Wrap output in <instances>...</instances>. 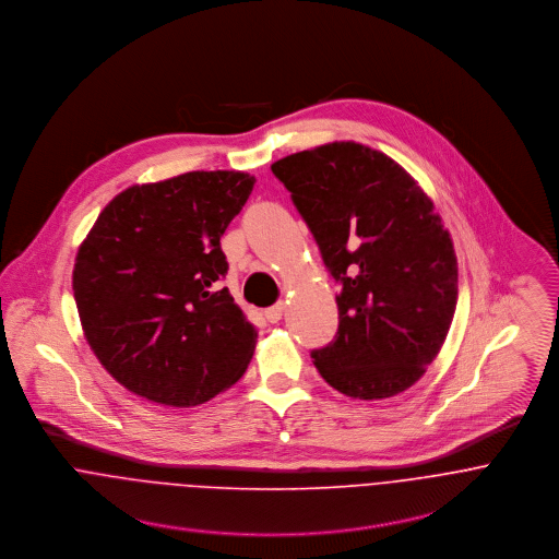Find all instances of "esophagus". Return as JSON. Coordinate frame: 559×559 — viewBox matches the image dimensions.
<instances>
[{
    "label": "esophagus",
    "instance_id": "obj_1",
    "mask_svg": "<svg viewBox=\"0 0 559 559\" xmlns=\"http://www.w3.org/2000/svg\"><path fill=\"white\" fill-rule=\"evenodd\" d=\"M283 312H285V305H283V302H278V305H274V307L265 309V319H267L270 323H278V321L283 319Z\"/></svg>",
    "mask_w": 559,
    "mask_h": 559
}]
</instances>
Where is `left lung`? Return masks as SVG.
Here are the masks:
<instances>
[{"label": "left lung", "instance_id": "8db88e82", "mask_svg": "<svg viewBox=\"0 0 559 559\" xmlns=\"http://www.w3.org/2000/svg\"><path fill=\"white\" fill-rule=\"evenodd\" d=\"M343 285L336 338L312 352L341 394L379 401L412 388L448 336L459 265L431 197L390 156L334 141L272 165Z\"/></svg>", "mask_w": 559, "mask_h": 559}]
</instances>
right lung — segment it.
<instances>
[{"label":"right lung","instance_id":"1","mask_svg":"<svg viewBox=\"0 0 559 559\" xmlns=\"http://www.w3.org/2000/svg\"><path fill=\"white\" fill-rule=\"evenodd\" d=\"M254 187L245 171L134 185L98 214L74 257L83 336L136 396L194 407L249 367L257 330L221 281V238Z\"/></svg>","mask_w":559,"mask_h":559}]
</instances>
